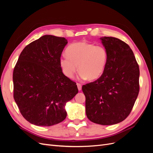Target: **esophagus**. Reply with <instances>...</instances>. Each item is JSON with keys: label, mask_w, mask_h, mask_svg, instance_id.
<instances>
[{"label": "esophagus", "mask_w": 153, "mask_h": 153, "mask_svg": "<svg viewBox=\"0 0 153 153\" xmlns=\"http://www.w3.org/2000/svg\"><path fill=\"white\" fill-rule=\"evenodd\" d=\"M76 85H77V87H78V89L80 91L82 89V85L80 84H79V83H77Z\"/></svg>", "instance_id": "1"}]
</instances>
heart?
Masks as SVG:
<instances>
[{"instance_id":"1","label":"heart","mask_w":153,"mask_h":153,"mask_svg":"<svg viewBox=\"0 0 153 153\" xmlns=\"http://www.w3.org/2000/svg\"><path fill=\"white\" fill-rule=\"evenodd\" d=\"M66 54L60 58L59 64L63 73L69 78H73L78 65L82 78L98 79L103 74L108 62V51L104 46L84 41L69 45Z\"/></svg>"}]
</instances>
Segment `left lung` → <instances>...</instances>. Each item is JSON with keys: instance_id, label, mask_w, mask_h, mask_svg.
I'll return each mask as SVG.
<instances>
[{"instance_id": "8db88e82", "label": "left lung", "mask_w": 153, "mask_h": 153, "mask_svg": "<svg viewBox=\"0 0 153 153\" xmlns=\"http://www.w3.org/2000/svg\"><path fill=\"white\" fill-rule=\"evenodd\" d=\"M108 51L102 75L82 86L85 112L91 121L101 125L121 122L130 114L139 92V66L129 46L114 37L101 38Z\"/></svg>"}]
</instances>
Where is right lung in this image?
<instances>
[{
	"mask_svg": "<svg viewBox=\"0 0 153 153\" xmlns=\"http://www.w3.org/2000/svg\"><path fill=\"white\" fill-rule=\"evenodd\" d=\"M67 43L62 37L45 35L26 46L14 68V99L22 116L36 126L63 121L66 103L78 92L60 66Z\"/></svg>",
	"mask_w": 153,
	"mask_h": 153,
	"instance_id": "add662e5",
	"label": "right lung"
}]
</instances>
